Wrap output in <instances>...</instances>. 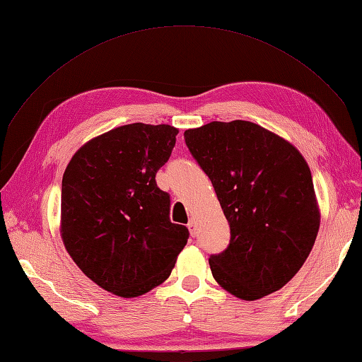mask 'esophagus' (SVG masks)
<instances>
[{"label":"esophagus","mask_w":362,"mask_h":362,"mask_svg":"<svg viewBox=\"0 0 362 362\" xmlns=\"http://www.w3.org/2000/svg\"><path fill=\"white\" fill-rule=\"evenodd\" d=\"M187 228H189V232H190L192 236L197 235V224H195V221H193V219H190V221H189Z\"/></svg>","instance_id":"obj_1"}]
</instances>
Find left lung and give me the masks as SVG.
Listing matches in <instances>:
<instances>
[{"label": "left lung", "instance_id": "left-lung-1", "mask_svg": "<svg viewBox=\"0 0 362 362\" xmlns=\"http://www.w3.org/2000/svg\"><path fill=\"white\" fill-rule=\"evenodd\" d=\"M230 226V243L209 264L228 293L255 301L303 267L320 228L312 173L288 141L250 121H211L184 132Z\"/></svg>", "mask_w": 362, "mask_h": 362}]
</instances>
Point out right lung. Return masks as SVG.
Segmentation results:
<instances>
[{
    "label": "right lung",
    "instance_id": "right-lung-1",
    "mask_svg": "<svg viewBox=\"0 0 362 362\" xmlns=\"http://www.w3.org/2000/svg\"><path fill=\"white\" fill-rule=\"evenodd\" d=\"M178 129L134 122L86 143L61 186V236L87 278L122 298L147 293L170 276L189 240L170 221V195L156 186Z\"/></svg>",
    "mask_w": 362,
    "mask_h": 362
}]
</instances>
